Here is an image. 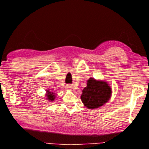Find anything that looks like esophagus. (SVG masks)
Returning <instances> with one entry per match:
<instances>
[{
  "mask_svg": "<svg viewBox=\"0 0 149 149\" xmlns=\"http://www.w3.org/2000/svg\"><path fill=\"white\" fill-rule=\"evenodd\" d=\"M71 88H72V87H71V85H68V86L66 87V89H67V90H71Z\"/></svg>",
  "mask_w": 149,
  "mask_h": 149,
  "instance_id": "esophagus-1",
  "label": "esophagus"
}]
</instances>
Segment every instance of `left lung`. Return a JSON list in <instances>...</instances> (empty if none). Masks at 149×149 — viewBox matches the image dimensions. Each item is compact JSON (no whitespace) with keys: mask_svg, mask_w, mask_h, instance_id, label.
<instances>
[{"mask_svg":"<svg viewBox=\"0 0 149 149\" xmlns=\"http://www.w3.org/2000/svg\"><path fill=\"white\" fill-rule=\"evenodd\" d=\"M112 90L110 85L102 80L89 78L87 86L82 91V102L89 109H95L105 104L111 99Z\"/></svg>","mask_w":149,"mask_h":149,"instance_id":"8db88e82","label":"left lung"}]
</instances>
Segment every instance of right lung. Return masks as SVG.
Listing matches in <instances>:
<instances>
[{"mask_svg": "<svg viewBox=\"0 0 149 149\" xmlns=\"http://www.w3.org/2000/svg\"><path fill=\"white\" fill-rule=\"evenodd\" d=\"M45 96H46V100H48V102H52L54 100H55L56 98V94L54 92H53L52 91H49V90H46V94H45Z\"/></svg>", "mask_w": 149, "mask_h": 149, "instance_id": "right-lung-1", "label": "right lung"}]
</instances>
